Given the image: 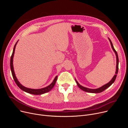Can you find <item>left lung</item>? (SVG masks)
<instances>
[{"label": "left lung", "instance_id": "left-lung-1", "mask_svg": "<svg viewBox=\"0 0 128 128\" xmlns=\"http://www.w3.org/2000/svg\"><path fill=\"white\" fill-rule=\"evenodd\" d=\"M110 42V44H111V46H112V48L113 50V51L115 52V53L116 54V60H117V64H116V72H115V75H114V76L112 77V78L111 79L110 81L108 82L106 84H104V86H102L101 87H100V88H98V89H89V88H86V87H84L83 86H82V85H80L78 82L77 81V80L75 79L76 80V82L77 84V86H78L79 88L82 89V90L85 91V92H89V93H100V92H103V91H104L105 89H106L107 88H108V87H110L114 82L115 81V79L116 78V77H117V74H118V64H119V59H118V54H117V52H116V51L115 50V49H114V46L112 45V44L111 42V40L110 38H108Z\"/></svg>", "mask_w": 128, "mask_h": 128}]
</instances>
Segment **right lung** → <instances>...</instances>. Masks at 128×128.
<instances>
[{
	"label": "right lung",
	"instance_id": "add662e5",
	"mask_svg": "<svg viewBox=\"0 0 128 128\" xmlns=\"http://www.w3.org/2000/svg\"><path fill=\"white\" fill-rule=\"evenodd\" d=\"M18 41L16 42V44L14 45V48H13V52L12 54V56H11V59H10V68H11V72H12V75L13 76V79H14V82H16V84H17V86L19 87V88L21 89V90H22L23 91L28 93L30 94H34V95H40L42 94H44L45 93L48 92H49L54 86L57 80V78H58V76H56L55 78L54 79L53 82L48 86H47L45 88H42V89H30V88H26V87L24 86L23 85H22L20 83V82L18 81V79L16 78V75H15V72L14 71V68H13V56H14V51H15V49H16V45L18 43Z\"/></svg>",
	"mask_w": 128,
	"mask_h": 128
}]
</instances>
